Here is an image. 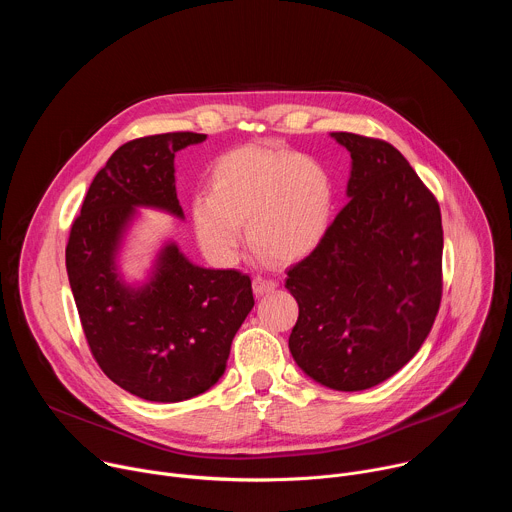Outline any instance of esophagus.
Instances as JSON below:
<instances>
[{
    "mask_svg": "<svg viewBox=\"0 0 512 512\" xmlns=\"http://www.w3.org/2000/svg\"><path fill=\"white\" fill-rule=\"evenodd\" d=\"M275 287H277V281L271 279V277H265V275H255L253 277V291L257 296L269 294V291H273Z\"/></svg>",
    "mask_w": 512,
    "mask_h": 512,
    "instance_id": "34e87169",
    "label": "esophagus"
}]
</instances>
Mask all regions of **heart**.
<instances>
[{
  "label": "heart",
  "instance_id": "obj_1",
  "mask_svg": "<svg viewBox=\"0 0 512 512\" xmlns=\"http://www.w3.org/2000/svg\"><path fill=\"white\" fill-rule=\"evenodd\" d=\"M334 184L314 158L245 145L218 158L210 192L192 200V221L204 251L233 261L247 225L251 247L275 261L294 263L314 253L328 235Z\"/></svg>",
  "mask_w": 512,
  "mask_h": 512
}]
</instances>
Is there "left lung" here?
<instances>
[{
	"label": "left lung",
	"instance_id": "1",
	"mask_svg": "<svg viewBox=\"0 0 512 512\" xmlns=\"http://www.w3.org/2000/svg\"><path fill=\"white\" fill-rule=\"evenodd\" d=\"M348 202L320 247L287 269L298 367L336 391L371 389L415 356L442 302V212L391 143L338 131Z\"/></svg>",
	"mask_w": 512,
	"mask_h": 512
}]
</instances>
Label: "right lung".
I'll return each instance as SVG.
<instances>
[{
  "label": "right lung",
  "instance_id": "right-lung-1",
  "mask_svg": "<svg viewBox=\"0 0 512 512\" xmlns=\"http://www.w3.org/2000/svg\"><path fill=\"white\" fill-rule=\"evenodd\" d=\"M204 139L174 131L123 143L91 182L68 235L66 271L91 354L115 385L145 401L178 403L208 391L255 306L247 273L198 267L174 243L139 289L127 287L115 267L135 206L184 216L174 158Z\"/></svg>",
  "mask_w": 512,
  "mask_h": 512
}]
</instances>
